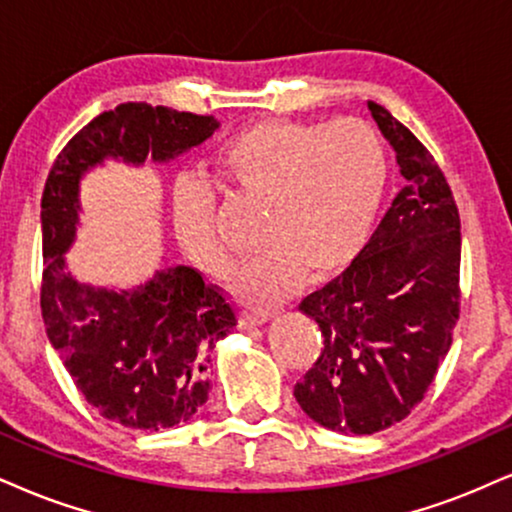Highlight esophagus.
Masks as SVG:
<instances>
[{
	"instance_id": "1",
	"label": "esophagus",
	"mask_w": 512,
	"mask_h": 512,
	"mask_svg": "<svg viewBox=\"0 0 512 512\" xmlns=\"http://www.w3.org/2000/svg\"><path fill=\"white\" fill-rule=\"evenodd\" d=\"M268 320V313H249L244 311L242 318H239V325L242 327H258Z\"/></svg>"
}]
</instances>
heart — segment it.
<instances>
[{
	"label": "heart",
	"instance_id": "b5f03b06",
	"mask_svg": "<svg viewBox=\"0 0 512 512\" xmlns=\"http://www.w3.org/2000/svg\"><path fill=\"white\" fill-rule=\"evenodd\" d=\"M213 178L235 197L263 201L256 242L263 246L232 273V292L251 308H273L304 275L325 280L361 254L387 192V147L363 118L251 123L216 151ZM173 227L204 273L223 277L230 254L220 237L216 194L178 182Z\"/></svg>",
	"mask_w": 512,
	"mask_h": 512
}]
</instances>
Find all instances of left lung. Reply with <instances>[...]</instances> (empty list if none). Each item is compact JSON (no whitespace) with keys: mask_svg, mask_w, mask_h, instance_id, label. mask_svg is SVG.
<instances>
[{"mask_svg":"<svg viewBox=\"0 0 512 512\" xmlns=\"http://www.w3.org/2000/svg\"><path fill=\"white\" fill-rule=\"evenodd\" d=\"M368 109L406 185L351 266L299 304L323 351L294 396L342 434L387 430L425 399L460 315V216L446 175L384 106Z\"/></svg>","mask_w":512,"mask_h":512,"instance_id":"8db88e82","label":"left lung"}]
</instances>
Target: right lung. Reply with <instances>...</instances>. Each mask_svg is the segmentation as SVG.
Returning a JSON list of instances; mask_svg holds the SVG:
<instances>
[{
  "label": "right lung",
  "instance_id": "1",
  "mask_svg": "<svg viewBox=\"0 0 512 512\" xmlns=\"http://www.w3.org/2000/svg\"><path fill=\"white\" fill-rule=\"evenodd\" d=\"M218 128L213 116L128 102L99 113L59 151L42 192L40 308L47 337L99 415L130 430L187 422L211 391V349L237 325L225 289L187 266L132 292L78 285L63 268L75 235L78 180L106 156L168 161Z\"/></svg>",
  "mask_w": 512,
  "mask_h": 512
}]
</instances>
